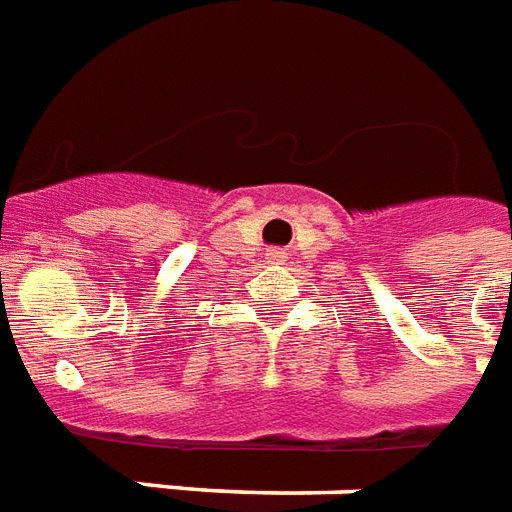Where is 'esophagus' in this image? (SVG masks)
<instances>
[{"label": "esophagus", "mask_w": 512, "mask_h": 512, "mask_svg": "<svg viewBox=\"0 0 512 512\" xmlns=\"http://www.w3.org/2000/svg\"><path fill=\"white\" fill-rule=\"evenodd\" d=\"M266 257L268 263H282V260H285V252H282V249H268Z\"/></svg>", "instance_id": "obj_1"}]
</instances>
